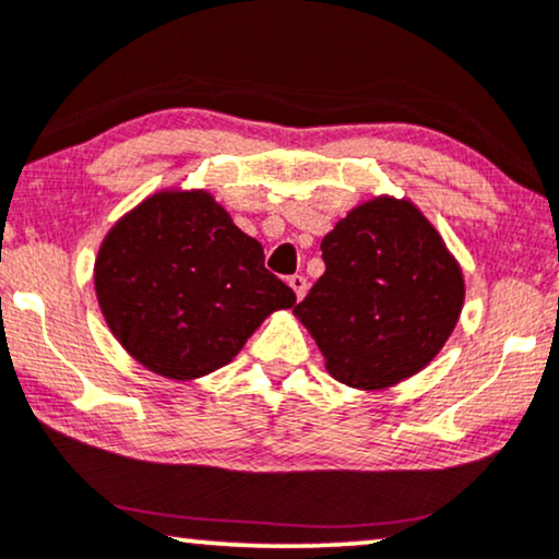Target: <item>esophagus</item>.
<instances>
[{
    "instance_id": "esophagus-1",
    "label": "esophagus",
    "mask_w": 559,
    "mask_h": 559,
    "mask_svg": "<svg viewBox=\"0 0 559 559\" xmlns=\"http://www.w3.org/2000/svg\"><path fill=\"white\" fill-rule=\"evenodd\" d=\"M288 286L294 288V294H297V299H301L307 294V278L305 275H292V278H288Z\"/></svg>"
}]
</instances>
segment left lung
Wrapping results in <instances>:
<instances>
[{"label":"left lung","mask_w":559,"mask_h":559,"mask_svg":"<svg viewBox=\"0 0 559 559\" xmlns=\"http://www.w3.org/2000/svg\"><path fill=\"white\" fill-rule=\"evenodd\" d=\"M325 273L294 314L352 388H390L440 354L463 309V273L408 200L356 205L320 245Z\"/></svg>","instance_id":"left-lung-1"}]
</instances>
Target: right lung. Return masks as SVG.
<instances>
[{
	"label": "right lung",
	"mask_w": 559,
	"mask_h": 559,
	"mask_svg": "<svg viewBox=\"0 0 559 559\" xmlns=\"http://www.w3.org/2000/svg\"><path fill=\"white\" fill-rule=\"evenodd\" d=\"M93 281L124 352L185 382L228 365L267 314L297 305L265 267L260 241L205 190L156 192L122 215Z\"/></svg>",
	"instance_id": "add662e5"
}]
</instances>
